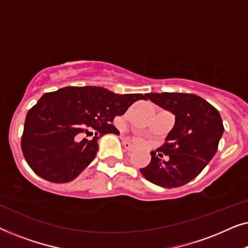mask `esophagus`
Returning a JSON list of instances; mask_svg holds the SVG:
<instances>
[{
	"mask_svg": "<svg viewBox=\"0 0 248 248\" xmlns=\"http://www.w3.org/2000/svg\"><path fill=\"white\" fill-rule=\"evenodd\" d=\"M122 143H123L124 148L126 149L127 151H133V150H134V145L132 144V143H130V142H128V141L123 140V142H122Z\"/></svg>",
	"mask_w": 248,
	"mask_h": 248,
	"instance_id": "esophagus-1",
	"label": "esophagus"
}]
</instances>
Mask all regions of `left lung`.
Returning a JSON list of instances; mask_svg holds the SVG:
<instances>
[{
    "mask_svg": "<svg viewBox=\"0 0 248 248\" xmlns=\"http://www.w3.org/2000/svg\"><path fill=\"white\" fill-rule=\"evenodd\" d=\"M145 96L175 115V125L166 142L151 151V161L140 171L147 181L172 188L187 184L201 172L218 150L223 124L219 111L192 93H161ZM164 155L168 161L160 158Z\"/></svg>",
    "mask_w": 248,
    "mask_h": 248,
    "instance_id": "1",
    "label": "left lung"
}]
</instances>
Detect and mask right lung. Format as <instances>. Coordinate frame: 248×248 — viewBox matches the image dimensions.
<instances>
[{
  "label": "right lung",
  "instance_id": "add662e5",
  "mask_svg": "<svg viewBox=\"0 0 248 248\" xmlns=\"http://www.w3.org/2000/svg\"><path fill=\"white\" fill-rule=\"evenodd\" d=\"M145 99L141 93L118 94L100 87H65L45 93L27 113L21 150L33 172L52 183L73 181L93 160L98 139L120 134L115 116ZM91 129L93 139H87Z\"/></svg>",
  "mask_w": 248,
  "mask_h": 248
}]
</instances>
